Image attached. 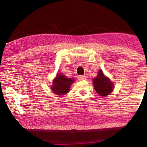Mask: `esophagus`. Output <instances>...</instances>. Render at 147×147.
Instances as JSON below:
<instances>
[{
	"mask_svg": "<svg viewBox=\"0 0 147 147\" xmlns=\"http://www.w3.org/2000/svg\"><path fill=\"white\" fill-rule=\"evenodd\" d=\"M78 79L79 80H84L86 79V76L85 75H80L78 77Z\"/></svg>",
	"mask_w": 147,
	"mask_h": 147,
	"instance_id": "esophagus-1",
	"label": "esophagus"
}]
</instances>
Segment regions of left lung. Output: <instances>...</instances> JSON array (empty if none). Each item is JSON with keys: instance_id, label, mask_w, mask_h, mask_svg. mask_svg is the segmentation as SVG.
Returning <instances> with one entry per match:
<instances>
[{"instance_id": "8db88e82", "label": "left lung", "mask_w": 147, "mask_h": 147, "mask_svg": "<svg viewBox=\"0 0 147 147\" xmlns=\"http://www.w3.org/2000/svg\"><path fill=\"white\" fill-rule=\"evenodd\" d=\"M93 84L96 93L100 96L108 95L113 89V83L104 75L101 70L98 71L97 76L93 79Z\"/></svg>"}]
</instances>
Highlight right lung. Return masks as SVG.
Returning <instances> with one entry per match:
<instances>
[{
    "mask_svg": "<svg viewBox=\"0 0 147 147\" xmlns=\"http://www.w3.org/2000/svg\"><path fill=\"white\" fill-rule=\"evenodd\" d=\"M74 82V79L66 78V76L62 74H58L56 78L54 80L53 85L51 89L55 94L63 95L69 91L71 84Z\"/></svg>",
    "mask_w": 147,
    "mask_h": 147,
    "instance_id": "obj_1",
    "label": "right lung"
}]
</instances>
